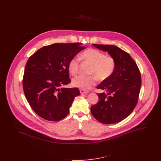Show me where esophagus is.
<instances>
[{
	"label": "esophagus",
	"instance_id": "1",
	"mask_svg": "<svg viewBox=\"0 0 161 161\" xmlns=\"http://www.w3.org/2000/svg\"><path fill=\"white\" fill-rule=\"evenodd\" d=\"M80 91L81 93H84V94H86V93H89L88 91H85V90H83V89H80Z\"/></svg>",
	"mask_w": 161,
	"mask_h": 161
}]
</instances>
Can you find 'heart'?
<instances>
[{"mask_svg":"<svg viewBox=\"0 0 161 161\" xmlns=\"http://www.w3.org/2000/svg\"><path fill=\"white\" fill-rule=\"evenodd\" d=\"M81 57L85 61L92 64L90 74L91 76L78 75L74 78L72 85L83 90L91 88L96 84L97 78L100 80H105L110 77L114 72L115 61L114 58L95 49H89L81 54ZM80 58L73 57L69 61L68 69L70 73L75 75L78 74L80 66Z\"/></svg>","mask_w":161,"mask_h":161,"instance_id":"obj_1","label":"heart"}]
</instances>
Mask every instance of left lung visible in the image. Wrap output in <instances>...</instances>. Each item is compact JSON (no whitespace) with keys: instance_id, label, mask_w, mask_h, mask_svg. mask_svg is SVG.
<instances>
[{"instance_id":"1","label":"left lung","mask_w":161,"mask_h":161,"mask_svg":"<svg viewBox=\"0 0 161 161\" xmlns=\"http://www.w3.org/2000/svg\"><path fill=\"white\" fill-rule=\"evenodd\" d=\"M93 46L114 58L115 68L112 75L97 87L106 92L97 93L99 101L91 107L92 115L104 124L119 123L130 115L138 103L141 86L139 70L130 55L121 48L109 45Z\"/></svg>"}]
</instances>
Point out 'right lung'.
<instances>
[{"label":"right lung","instance_id":"add662e5","mask_svg":"<svg viewBox=\"0 0 161 161\" xmlns=\"http://www.w3.org/2000/svg\"><path fill=\"white\" fill-rule=\"evenodd\" d=\"M82 43H55L37 51L29 58L23 75L25 97L32 110L42 118L57 121L69 114L77 87L62 86L70 83L68 64L86 48Z\"/></svg>","mask_w":161,"mask_h":161}]
</instances>
